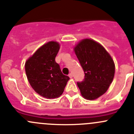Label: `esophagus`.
Masks as SVG:
<instances>
[{"mask_svg":"<svg viewBox=\"0 0 134 134\" xmlns=\"http://www.w3.org/2000/svg\"><path fill=\"white\" fill-rule=\"evenodd\" d=\"M69 78H72V73H69Z\"/></svg>","mask_w":134,"mask_h":134,"instance_id":"34e87169","label":"esophagus"}]
</instances>
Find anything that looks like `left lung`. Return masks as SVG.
<instances>
[{
  "mask_svg": "<svg viewBox=\"0 0 134 134\" xmlns=\"http://www.w3.org/2000/svg\"><path fill=\"white\" fill-rule=\"evenodd\" d=\"M75 52L85 74L83 80L77 82L81 94L86 99H96L106 92L113 81L114 62L101 44L90 39L82 40Z\"/></svg>",
  "mask_w": 134,
  "mask_h": 134,
  "instance_id": "8db88e82",
  "label": "left lung"
}]
</instances>
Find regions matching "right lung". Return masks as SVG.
Masks as SVG:
<instances>
[{
	"instance_id": "right-lung-1",
	"label": "right lung",
	"mask_w": 134,
	"mask_h": 134,
	"mask_svg": "<svg viewBox=\"0 0 134 134\" xmlns=\"http://www.w3.org/2000/svg\"><path fill=\"white\" fill-rule=\"evenodd\" d=\"M59 44L50 41L43 44L25 63V71L30 84L36 93L47 98L59 97L64 91L68 76L62 72L55 58Z\"/></svg>"
}]
</instances>
